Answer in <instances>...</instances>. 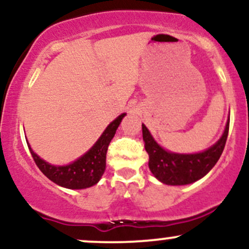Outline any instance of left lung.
Listing matches in <instances>:
<instances>
[{
  "label": "left lung",
  "instance_id": "obj_1",
  "mask_svg": "<svg viewBox=\"0 0 249 249\" xmlns=\"http://www.w3.org/2000/svg\"><path fill=\"white\" fill-rule=\"evenodd\" d=\"M142 139L148 153V167L159 181L166 185H188L201 179L210 172L219 160L227 141L230 118L221 138L207 150L198 153H174L165 150L158 144L144 124Z\"/></svg>",
  "mask_w": 249,
  "mask_h": 249
}]
</instances>
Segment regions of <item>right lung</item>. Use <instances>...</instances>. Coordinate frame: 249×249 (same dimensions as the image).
I'll list each match as a JSON object with an SVG mask.
<instances>
[{"label":"right lung","instance_id":"right-lung-1","mask_svg":"<svg viewBox=\"0 0 249 249\" xmlns=\"http://www.w3.org/2000/svg\"><path fill=\"white\" fill-rule=\"evenodd\" d=\"M126 116V113H122L113 122H111L105 128L104 132L99 137L93 146L76 159L63 166L51 165L49 162L43 160L31 150L28 144L31 156L35 160L37 167L42 171L47 178L59 186L70 188V190H82L96 185L102 178L103 173L107 166V152L110 142L115 137V133L121 124L122 119Z\"/></svg>","mask_w":249,"mask_h":249}]
</instances>
